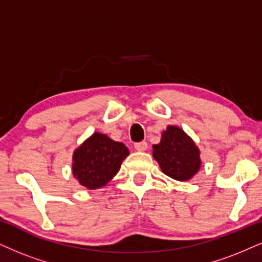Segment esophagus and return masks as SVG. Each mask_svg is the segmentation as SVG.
Wrapping results in <instances>:
<instances>
[{"label":"esophagus","mask_w":262,"mask_h":262,"mask_svg":"<svg viewBox=\"0 0 262 262\" xmlns=\"http://www.w3.org/2000/svg\"><path fill=\"white\" fill-rule=\"evenodd\" d=\"M135 150L139 151V152H144L147 150V142L146 141H141V142H137V144L134 145Z\"/></svg>","instance_id":"esophagus-1"}]
</instances>
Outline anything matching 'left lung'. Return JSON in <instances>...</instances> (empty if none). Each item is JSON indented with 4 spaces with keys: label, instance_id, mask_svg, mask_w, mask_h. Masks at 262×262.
<instances>
[{
    "label": "left lung",
    "instance_id": "obj_1",
    "mask_svg": "<svg viewBox=\"0 0 262 262\" xmlns=\"http://www.w3.org/2000/svg\"><path fill=\"white\" fill-rule=\"evenodd\" d=\"M152 156L165 175L178 181L191 180L201 169V151L180 127L168 125L160 144L152 146Z\"/></svg>",
    "mask_w": 262,
    "mask_h": 262
}]
</instances>
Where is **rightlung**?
I'll use <instances>...</instances> for the list:
<instances>
[{
    "instance_id": "add662e5",
    "label": "right lung",
    "mask_w": 262,
    "mask_h": 262,
    "mask_svg": "<svg viewBox=\"0 0 262 262\" xmlns=\"http://www.w3.org/2000/svg\"><path fill=\"white\" fill-rule=\"evenodd\" d=\"M129 156L124 144L95 132L72 155V175L81 186L97 190L107 185Z\"/></svg>"
}]
</instances>
